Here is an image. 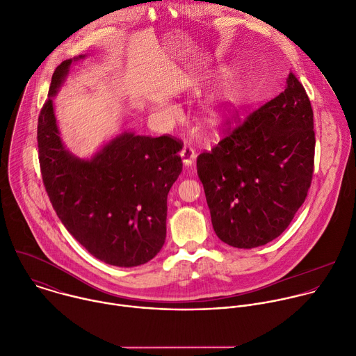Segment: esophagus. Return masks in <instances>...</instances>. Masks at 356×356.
<instances>
[{"mask_svg": "<svg viewBox=\"0 0 356 356\" xmlns=\"http://www.w3.org/2000/svg\"><path fill=\"white\" fill-rule=\"evenodd\" d=\"M180 156H181L183 165H184V166H187V168L193 166V165H194V162H195V158H197V155H195L194 149H193L191 147H187V145H184V147H183V149H181V152H180Z\"/></svg>", "mask_w": 356, "mask_h": 356, "instance_id": "esophagus-1", "label": "esophagus"}]
</instances>
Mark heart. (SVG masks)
I'll return each mask as SVG.
<instances>
[{
	"label": "heart",
	"instance_id": "obj_1",
	"mask_svg": "<svg viewBox=\"0 0 356 356\" xmlns=\"http://www.w3.org/2000/svg\"><path fill=\"white\" fill-rule=\"evenodd\" d=\"M236 99H238V95H236V90L233 86L225 89L222 92V95L216 99V103L211 107V114L212 115H218L219 113H222L226 107L232 106L236 103Z\"/></svg>",
	"mask_w": 356,
	"mask_h": 356
}]
</instances>
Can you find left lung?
<instances>
[{
  "instance_id": "obj_1",
  "label": "left lung",
  "mask_w": 356,
  "mask_h": 356,
  "mask_svg": "<svg viewBox=\"0 0 356 356\" xmlns=\"http://www.w3.org/2000/svg\"><path fill=\"white\" fill-rule=\"evenodd\" d=\"M313 110L291 72L285 90L197 158L218 238L233 248L264 246L305 202L314 163Z\"/></svg>"
}]
</instances>
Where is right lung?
<instances>
[{"label":"right lung","instance_id":"add662e5","mask_svg":"<svg viewBox=\"0 0 356 356\" xmlns=\"http://www.w3.org/2000/svg\"><path fill=\"white\" fill-rule=\"evenodd\" d=\"M78 56L54 71L38 123L43 183L60 220L96 259L115 267L152 260L166 239L168 194L183 163L179 141L123 131L93 156L70 152L58 131L53 97Z\"/></svg>","mask_w":356,"mask_h":356}]
</instances>
